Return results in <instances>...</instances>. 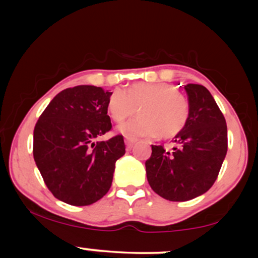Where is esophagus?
<instances>
[{"label":"esophagus","instance_id":"esophagus-1","mask_svg":"<svg viewBox=\"0 0 258 258\" xmlns=\"http://www.w3.org/2000/svg\"><path fill=\"white\" fill-rule=\"evenodd\" d=\"M136 143V139L135 138H128V137H126L125 138V144H126V147L128 148H132L133 147V144Z\"/></svg>","mask_w":258,"mask_h":258}]
</instances>
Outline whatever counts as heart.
<instances>
[{"mask_svg":"<svg viewBox=\"0 0 258 258\" xmlns=\"http://www.w3.org/2000/svg\"><path fill=\"white\" fill-rule=\"evenodd\" d=\"M119 131L127 137L172 138L184 128L190 105L183 93L167 82H135L125 91L116 88L109 96L106 109L115 122L123 121Z\"/></svg>","mask_w":258,"mask_h":258,"instance_id":"1","label":"heart"}]
</instances>
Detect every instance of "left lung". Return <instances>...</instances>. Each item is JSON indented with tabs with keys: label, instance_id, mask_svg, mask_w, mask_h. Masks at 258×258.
I'll use <instances>...</instances> for the list:
<instances>
[{
	"label": "left lung",
	"instance_id": "obj_1",
	"mask_svg": "<svg viewBox=\"0 0 258 258\" xmlns=\"http://www.w3.org/2000/svg\"><path fill=\"white\" fill-rule=\"evenodd\" d=\"M190 114L172 150L152 146L146 161L149 185L164 199L186 201L206 193L217 179L228 148L226 119L209 90L188 84Z\"/></svg>",
	"mask_w": 258,
	"mask_h": 258
}]
</instances>
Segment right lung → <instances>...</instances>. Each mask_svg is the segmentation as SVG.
Masks as SVG:
<instances>
[{"label":"right lung","mask_w":258,"mask_h":258,"mask_svg":"<svg viewBox=\"0 0 258 258\" xmlns=\"http://www.w3.org/2000/svg\"><path fill=\"white\" fill-rule=\"evenodd\" d=\"M111 92L81 85L61 91L34 128V159L47 188L59 200L86 206L110 189L115 162L125 154L121 135L94 142L111 130Z\"/></svg>","instance_id":"right-lung-1"}]
</instances>
